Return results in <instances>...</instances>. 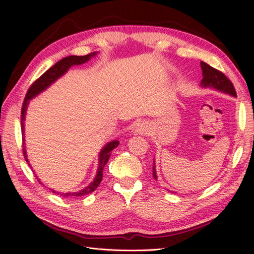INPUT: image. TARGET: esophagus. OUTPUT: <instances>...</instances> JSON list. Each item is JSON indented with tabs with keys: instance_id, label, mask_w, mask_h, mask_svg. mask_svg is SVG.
Wrapping results in <instances>:
<instances>
[{
	"instance_id": "obj_1",
	"label": "esophagus",
	"mask_w": 254,
	"mask_h": 254,
	"mask_svg": "<svg viewBox=\"0 0 254 254\" xmlns=\"http://www.w3.org/2000/svg\"><path fill=\"white\" fill-rule=\"evenodd\" d=\"M134 131H135L136 134H141V135H145L149 132V127L146 122L144 121H139L135 124V127H134Z\"/></svg>"
}]
</instances>
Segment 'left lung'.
Listing matches in <instances>:
<instances>
[{"label":"left lung","mask_w":254,"mask_h":254,"mask_svg":"<svg viewBox=\"0 0 254 254\" xmlns=\"http://www.w3.org/2000/svg\"><path fill=\"white\" fill-rule=\"evenodd\" d=\"M201 68H202V75H203V78L201 80V87L214 88L218 91H222V93L228 94L233 97H237L233 83H231L222 72L208 65V64L205 62H201ZM153 176L155 178V180L157 179L155 160H154V166H153Z\"/></svg>","instance_id":"left-lung-1"}]
</instances>
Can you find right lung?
Segmentation results:
<instances>
[{"label":"right lung","mask_w":254,"mask_h":254,"mask_svg":"<svg viewBox=\"0 0 254 254\" xmlns=\"http://www.w3.org/2000/svg\"><path fill=\"white\" fill-rule=\"evenodd\" d=\"M97 56V52H93L89 53L87 56H69L66 58H63L62 60H60L59 62H57L55 65L51 66L48 71H46L41 76L38 78L36 82L32 84L28 91H27L24 104H23V108H21V116H20V122H21V132H23V152H24V157L26 159L27 163L30 166L29 160L27 158V154H26V147H25V118H26V111L27 108H28L29 105V100H31L32 98H35L36 96L39 95L42 91L46 90L48 87L60 78L61 76H63L64 74L67 72V69L73 66V65H80V64H84L86 62H88L91 58H94ZM119 145V141H111L109 143H107L104 147L101 148L100 153H99V163H98V169H97V174L95 179L91 181L87 187H85L84 189H82L80 191L77 192H67V193H61V192H57L56 190H52L53 193L56 194H60L61 196L64 197H77V196H83V195H87V194L94 192L97 187L99 186V183L102 180V170H104L106 164L109 160V157L111 155V152L115 149ZM39 182L41 183V181L39 180ZM42 185V183H41Z\"/></svg>","instance_id":"right-lung-1"}]
</instances>
